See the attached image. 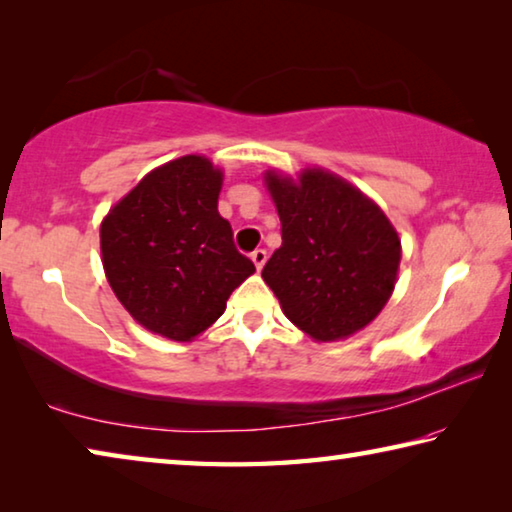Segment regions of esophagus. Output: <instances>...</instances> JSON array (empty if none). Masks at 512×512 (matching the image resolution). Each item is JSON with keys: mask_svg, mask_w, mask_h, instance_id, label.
Wrapping results in <instances>:
<instances>
[{"mask_svg": "<svg viewBox=\"0 0 512 512\" xmlns=\"http://www.w3.org/2000/svg\"><path fill=\"white\" fill-rule=\"evenodd\" d=\"M250 259H253V264L257 271H262V266L266 264V250L264 248H255L253 253H250Z\"/></svg>", "mask_w": 512, "mask_h": 512, "instance_id": "esophagus-1", "label": "esophagus"}]
</instances>
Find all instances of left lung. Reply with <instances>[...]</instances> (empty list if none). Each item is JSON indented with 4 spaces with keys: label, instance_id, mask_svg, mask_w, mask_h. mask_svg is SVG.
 <instances>
[{
    "label": "left lung",
    "instance_id": "1",
    "mask_svg": "<svg viewBox=\"0 0 512 512\" xmlns=\"http://www.w3.org/2000/svg\"><path fill=\"white\" fill-rule=\"evenodd\" d=\"M282 246L262 277L284 316L314 341L359 332L391 298L402 244L377 203L325 169L298 180L266 171Z\"/></svg>",
    "mask_w": 512,
    "mask_h": 512
}]
</instances>
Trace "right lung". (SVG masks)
Segmentation results:
<instances>
[{
  "mask_svg": "<svg viewBox=\"0 0 512 512\" xmlns=\"http://www.w3.org/2000/svg\"><path fill=\"white\" fill-rule=\"evenodd\" d=\"M221 185L210 160L183 155L146 173L101 223L112 291L137 323L171 341L205 332L255 273L216 210Z\"/></svg>",
  "mask_w": 512,
  "mask_h": 512,
  "instance_id": "obj_1",
  "label": "right lung"
}]
</instances>
